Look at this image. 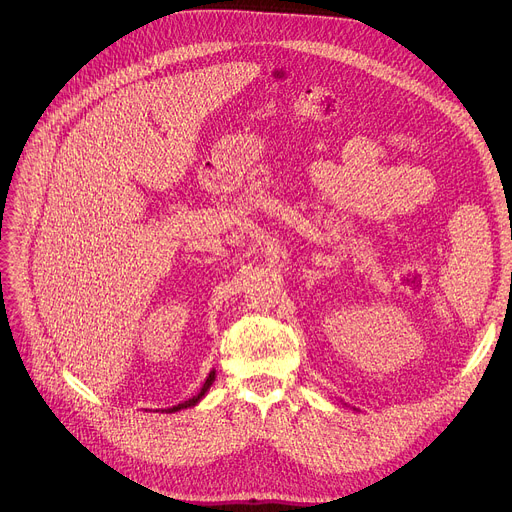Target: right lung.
<instances>
[{"instance_id":"add662e5","label":"right lung","mask_w":512,"mask_h":512,"mask_svg":"<svg viewBox=\"0 0 512 512\" xmlns=\"http://www.w3.org/2000/svg\"><path fill=\"white\" fill-rule=\"evenodd\" d=\"M214 379H216V371L212 369V371L208 373V377H206V381H204V385H202V389H200V393H198L196 397H192V399H188V401H184V403H180V405H174V407H170L166 413H174V411H180V409H188V407H194V405H198V403H200V399H202V397L208 393V389L212 387Z\"/></svg>"}]
</instances>
